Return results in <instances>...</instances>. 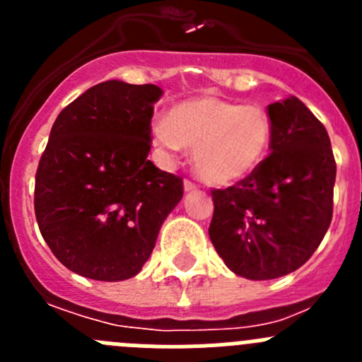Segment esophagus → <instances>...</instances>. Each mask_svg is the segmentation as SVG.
Here are the masks:
<instances>
[{
  "instance_id": "esophagus-1",
  "label": "esophagus",
  "mask_w": 362,
  "mask_h": 362,
  "mask_svg": "<svg viewBox=\"0 0 362 362\" xmlns=\"http://www.w3.org/2000/svg\"><path fill=\"white\" fill-rule=\"evenodd\" d=\"M199 188V185L194 183L192 179H185V192H196Z\"/></svg>"
}]
</instances>
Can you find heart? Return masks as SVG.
Wrapping results in <instances>:
<instances>
[{"label":"heart","mask_w":362,"mask_h":362,"mask_svg":"<svg viewBox=\"0 0 362 362\" xmlns=\"http://www.w3.org/2000/svg\"><path fill=\"white\" fill-rule=\"evenodd\" d=\"M159 146L194 150V165L204 181L233 185L267 159L274 137L272 117L259 105L203 95L177 103L166 123L153 129Z\"/></svg>","instance_id":"b5f03b06"}]
</instances>
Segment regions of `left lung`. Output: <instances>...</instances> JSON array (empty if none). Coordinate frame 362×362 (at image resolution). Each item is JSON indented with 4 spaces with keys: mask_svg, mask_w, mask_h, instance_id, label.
<instances>
[{
    "mask_svg": "<svg viewBox=\"0 0 362 362\" xmlns=\"http://www.w3.org/2000/svg\"><path fill=\"white\" fill-rule=\"evenodd\" d=\"M272 153L233 187L212 188L210 241L252 281L283 277L312 257L334 212L335 159L325 124L303 101L268 105Z\"/></svg>",
    "mask_w": 362,
    "mask_h": 362,
    "instance_id": "obj_1",
    "label": "left lung"
}]
</instances>
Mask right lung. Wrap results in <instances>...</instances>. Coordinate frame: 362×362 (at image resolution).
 Here are the masks:
<instances>
[{"label": "right lung", "instance_id": "obj_1", "mask_svg": "<svg viewBox=\"0 0 362 362\" xmlns=\"http://www.w3.org/2000/svg\"><path fill=\"white\" fill-rule=\"evenodd\" d=\"M156 85L110 79L59 112L40 159L34 210L40 232L69 270L130 279L183 197V179L146 159Z\"/></svg>", "mask_w": 362, "mask_h": 362}]
</instances>
